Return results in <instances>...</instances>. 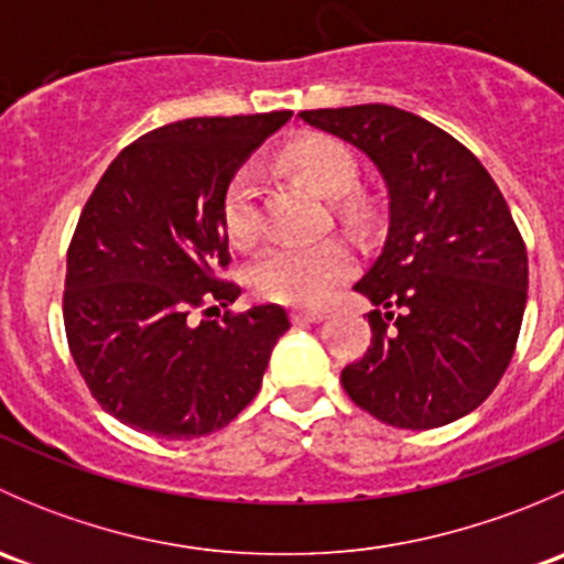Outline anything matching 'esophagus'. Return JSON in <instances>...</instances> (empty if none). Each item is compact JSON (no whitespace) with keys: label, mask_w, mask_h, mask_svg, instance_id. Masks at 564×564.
Wrapping results in <instances>:
<instances>
[{"label":"esophagus","mask_w":564,"mask_h":564,"mask_svg":"<svg viewBox=\"0 0 564 564\" xmlns=\"http://www.w3.org/2000/svg\"><path fill=\"white\" fill-rule=\"evenodd\" d=\"M322 318H324L322 311H303V308L292 311L294 324H314V322H322Z\"/></svg>","instance_id":"esophagus-1"}]
</instances>
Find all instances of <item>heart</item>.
<instances>
[{
    "instance_id": "b5f03b06",
    "label": "heart",
    "mask_w": 564,
    "mask_h": 564,
    "mask_svg": "<svg viewBox=\"0 0 564 564\" xmlns=\"http://www.w3.org/2000/svg\"><path fill=\"white\" fill-rule=\"evenodd\" d=\"M283 163L303 176L322 196H335V213L349 229H368L377 218L371 198L355 185V158L329 135H303L283 150ZM220 224L235 246H250L259 235L256 215V176L250 169H240L226 185L220 198ZM355 270V256L346 242L327 237L303 246H275L256 259L250 267V286L261 300L294 308H316L338 283Z\"/></svg>"
}]
</instances>
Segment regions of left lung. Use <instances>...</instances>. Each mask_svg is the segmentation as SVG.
I'll use <instances>...</instances> for the list:
<instances>
[{
    "mask_svg": "<svg viewBox=\"0 0 564 564\" xmlns=\"http://www.w3.org/2000/svg\"><path fill=\"white\" fill-rule=\"evenodd\" d=\"M366 152L388 185V240L355 283L377 308L371 346L340 371L368 414L440 429L480 406L519 340L527 246L482 163L442 128L395 106L300 111Z\"/></svg>",
    "mask_w": 564,
    "mask_h": 564,
    "instance_id": "obj_1",
    "label": "left lung"
}]
</instances>
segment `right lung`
<instances>
[{
    "label": "right lung",
    "mask_w": 564,
    "mask_h": 564,
    "mask_svg": "<svg viewBox=\"0 0 564 564\" xmlns=\"http://www.w3.org/2000/svg\"><path fill=\"white\" fill-rule=\"evenodd\" d=\"M292 111L193 117L124 147L84 204L67 248L62 316L70 355L95 401L130 429L196 440L253 401L272 346L289 329L281 305L226 311L240 286L220 198L246 158Z\"/></svg>",
    "instance_id": "right-lung-1"
}]
</instances>
